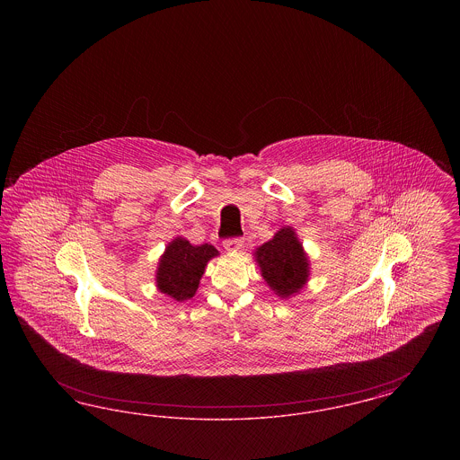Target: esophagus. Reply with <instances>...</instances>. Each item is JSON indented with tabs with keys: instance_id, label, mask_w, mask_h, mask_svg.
Here are the masks:
<instances>
[{
	"instance_id": "obj_1",
	"label": "esophagus",
	"mask_w": 460,
	"mask_h": 460,
	"mask_svg": "<svg viewBox=\"0 0 460 460\" xmlns=\"http://www.w3.org/2000/svg\"><path fill=\"white\" fill-rule=\"evenodd\" d=\"M243 246H244V241L240 240V238H231V240L224 241V248H226L229 253L241 252Z\"/></svg>"
}]
</instances>
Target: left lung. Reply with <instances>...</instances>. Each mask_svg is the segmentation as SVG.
<instances>
[{
	"mask_svg": "<svg viewBox=\"0 0 460 460\" xmlns=\"http://www.w3.org/2000/svg\"><path fill=\"white\" fill-rule=\"evenodd\" d=\"M263 281L279 296L298 295L310 278V259L291 226L281 227L272 238L253 252Z\"/></svg>",
	"mask_w": 460,
	"mask_h": 460,
	"instance_id": "left-lung-1",
	"label": "left lung"
}]
</instances>
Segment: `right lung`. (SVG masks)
<instances>
[{
    "mask_svg": "<svg viewBox=\"0 0 460 460\" xmlns=\"http://www.w3.org/2000/svg\"><path fill=\"white\" fill-rule=\"evenodd\" d=\"M216 257H219V252L212 244L195 246L186 238L177 236L167 243L165 252L158 259L155 272L156 289L175 302L193 298L207 263Z\"/></svg>",
    "mask_w": 460,
    "mask_h": 460,
    "instance_id": "right-lung-1",
    "label": "right lung"
}]
</instances>
